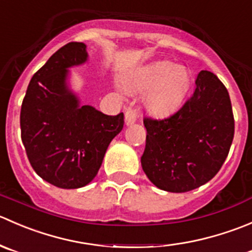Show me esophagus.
<instances>
[{
	"mask_svg": "<svg viewBox=\"0 0 252 252\" xmlns=\"http://www.w3.org/2000/svg\"><path fill=\"white\" fill-rule=\"evenodd\" d=\"M136 120H137L136 113H134V111L132 110V109H127L126 113H125V123H126V125L127 126L132 125V124L136 123Z\"/></svg>",
	"mask_w": 252,
	"mask_h": 252,
	"instance_id": "esophagus-1",
	"label": "esophagus"
}]
</instances>
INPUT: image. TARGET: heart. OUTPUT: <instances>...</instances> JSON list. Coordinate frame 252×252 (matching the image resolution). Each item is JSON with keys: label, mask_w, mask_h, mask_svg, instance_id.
I'll use <instances>...</instances> for the list:
<instances>
[{"label": "heart", "mask_w": 252, "mask_h": 252, "mask_svg": "<svg viewBox=\"0 0 252 252\" xmlns=\"http://www.w3.org/2000/svg\"><path fill=\"white\" fill-rule=\"evenodd\" d=\"M125 88L131 93L147 92L144 103L154 114L163 115L178 108L190 88L188 69L173 62L159 61L142 69L125 81Z\"/></svg>", "instance_id": "heart-1"}]
</instances>
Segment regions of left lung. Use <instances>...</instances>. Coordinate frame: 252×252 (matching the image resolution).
Here are the masks:
<instances>
[{
    "label": "left lung",
    "instance_id": "8db88e82",
    "mask_svg": "<svg viewBox=\"0 0 252 252\" xmlns=\"http://www.w3.org/2000/svg\"><path fill=\"white\" fill-rule=\"evenodd\" d=\"M184 105L165 119L144 118L142 169L158 189L188 192L219 171L234 138L229 93L218 77L201 71Z\"/></svg>",
    "mask_w": 252,
    "mask_h": 252
}]
</instances>
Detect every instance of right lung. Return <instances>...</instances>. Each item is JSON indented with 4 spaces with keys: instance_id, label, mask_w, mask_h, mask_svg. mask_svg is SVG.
I'll list each match as a JSON object with an SVG mask.
<instances>
[{
    "instance_id": "obj_1",
    "label": "right lung",
    "mask_w": 252,
    "mask_h": 252,
    "mask_svg": "<svg viewBox=\"0 0 252 252\" xmlns=\"http://www.w3.org/2000/svg\"><path fill=\"white\" fill-rule=\"evenodd\" d=\"M87 60L83 42L62 46L32 77L22 103V142L31 165L41 179L61 189L88 185L124 127L123 113L109 116L81 105L67 86V68Z\"/></svg>"
}]
</instances>
